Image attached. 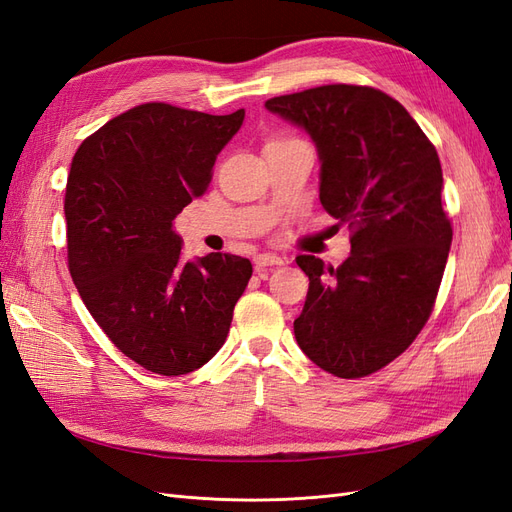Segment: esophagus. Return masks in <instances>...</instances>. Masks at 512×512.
<instances>
[{
	"label": "esophagus",
	"mask_w": 512,
	"mask_h": 512,
	"mask_svg": "<svg viewBox=\"0 0 512 512\" xmlns=\"http://www.w3.org/2000/svg\"><path fill=\"white\" fill-rule=\"evenodd\" d=\"M273 265H284V258L277 256V254H258V256H254V267L258 271L273 267Z\"/></svg>",
	"instance_id": "esophagus-1"
}]
</instances>
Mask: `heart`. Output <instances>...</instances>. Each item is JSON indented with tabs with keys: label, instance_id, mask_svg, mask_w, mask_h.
Segmentation results:
<instances>
[{
	"label": "heart",
	"instance_id": "1",
	"mask_svg": "<svg viewBox=\"0 0 512 512\" xmlns=\"http://www.w3.org/2000/svg\"><path fill=\"white\" fill-rule=\"evenodd\" d=\"M275 141H284V138H275Z\"/></svg>",
	"mask_w": 512,
	"mask_h": 512
}]
</instances>
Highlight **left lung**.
<instances>
[{"mask_svg":"<svg viewBox=\"0 0 512 512\" xmlns=\"http://www.w3.org/2000/svg\"><path fill=\"white\" fill-rule=\"evenodd\" d=\"M265 106L314 138L320 203L352 243L337 269L297 256L309 290L294 337L320 369L365 378L414 342L438 297L453 241L438 151L374 87L322 85Z\"/></svg>","mask_w":512,"mask_h":512,"instance_id":"1","label":"left lung"}]
</instances>
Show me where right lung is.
Masks as SVG:
<instances>
[{"label":"right lung","instance_id":"obj_1","mask_svg":"<svg viewBox=\"0 0 512 512\" xmlns=\"http://www.w3.org/2000/svg\"><path fill=\"white\" fill-rule=\"evenodd\" d=\"M243 108L207 115L138 104L87 136L66 185L68 269L89 314L134 363L181 376L211 361L252 262L207 254L181 262L173 220L203 196Z\"/></svg>","mask_w":512,"mask_h":512}]
</instances>
